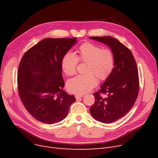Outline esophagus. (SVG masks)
<instances>
[{"label": "esophagus", "mask_w": 158, "mask_h": 158, "mask_svg": "<svg viewBox=\"0 0 158 158\" xmlns=\"http://www.w3.org/2000/svg\"><path fill=\"white\" fill-rule=\"evenodd\" d=\"M83 96H84L83 94H80V95H75V97H76V99H78V98H79L81 97H82Z\"/></svg>", "instance_id": "34e87169"}]
</instances>
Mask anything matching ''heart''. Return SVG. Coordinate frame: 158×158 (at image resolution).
Returning a JSON list of instances; mask_svg holds the SVG:
<instances>
[{
  "instance_id": "heart-1",
  "label": "heart",
  "mask_w": 158,
  "mask_h": 158,
  "mask_svg": "<svg viewBox=\"0 0 158 158\" xmlns=\"http://www.w3.org/2000/svg\"><path fill=\"white\" fill-rule=\"evenodd\" d=\"M78 62L86 63L85 72L69 81L67 88L71 93L83 94L94 88L97 79L104 81L110 77L114 67L115 60L113 52L96 44L86 42L78 48L76 54L68 52L61 60V69L66 76H71L76 72Z\"/></svg>"
}]
</instances>
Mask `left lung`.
I'll list each match as a JSON object with an SVG mask.
<instances>
[{"label": "left lung", "instance_id": "obj_1", "mask_svg": "<svg viewBox=\"0 0 158 158\" xmlns=\"http://www.w3.org/2000/svg\"><path fill=\"white\" fill-rule=\"evenodd\" d=\"M89 38L108 45L114 56V69L94 94L95 103L89 109L95 119L109 123L122 117L134 106L139 88L138 70L132 52L118 40L110 36Z\"/></svg>", "mask_w": 158, "mask_h": 158}]
</instances>
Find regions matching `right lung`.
Wrapping results in <instances>:
<instances>
[{
	"mask_svg": "<svg viewBox=\"0 0 158 158\" xmlns=\"http://www.w3.org/2000/svg\"><path fill=\"white\" fill-rule=\"evenodd\" d=\"M76 41L77 38H45L30 48L20 61L18 93L25 108L41 122L61 121L76 101L63 91L61 63Z\"/></svg>",
	"mask_w": 158,
	"mask_h": 158,
	"instance_id": "add662e5",
	"label": "right lung"
}]
</instances>
